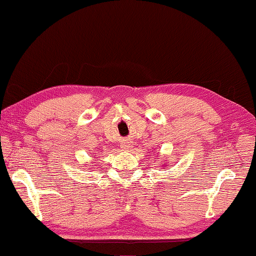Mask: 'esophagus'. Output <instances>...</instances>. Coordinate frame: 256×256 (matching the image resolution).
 I'll return each mask as SVG.
<instances>
[{"label":"esophagus","instance_id":"esophagus-1","mask_svg":"<svg viewBox=\"0 0 256 256\" xmlns=\"http://www.w3.org/2000/svg\"><path fill=\"white\" fill-rule=\"evenodd\" d=\"M124 148H125V147H124Z\"/></svg>","mask_w":256,"mask_h":256}]
</instances>
